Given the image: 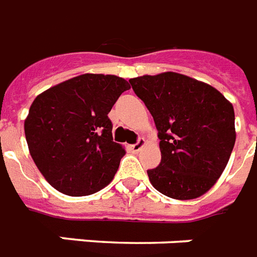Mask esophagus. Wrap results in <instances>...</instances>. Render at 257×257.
Segmentation results:
<instances>
[{
  "mask_svg": "<svg viewBox=\"0 0 257 257\" xmlns=\"http://www.w3.org/2000/svg\"><path fill=\"white\" fill-rule=\"evenodd\" d=\"M145 145H146V141L143 138H141L137 143H135V145L131 146V150H133L134 153H139V151L145 147Z\"/></svg>",
  "mask_w": 257,
  "mask_h": 257,
  "instance_id": "obj_1",
  "label": "esophagus"
}]
</instances>
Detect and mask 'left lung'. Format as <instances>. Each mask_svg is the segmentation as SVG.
I'll list each match as a JSON object with an SVG mask.
<instances>
[{
	"label": "left lung",
	"instance_id": "left-lung-1",
	"mask_svg": "<svg viewBox=\"0 0 257 257\" xmlns=\"http://www.w3.org/2000/svg\"><path fill=\"white\" fill-rule=\"evenodd\" d=\"M128 82L151 112L161 139V164L147 171L154 188L178 200L206 194L235 146L232 103L212 86L174 71Z\"/></svg>",
	"mask_w": 257,
	"mask_h": 257
}]
</instances>
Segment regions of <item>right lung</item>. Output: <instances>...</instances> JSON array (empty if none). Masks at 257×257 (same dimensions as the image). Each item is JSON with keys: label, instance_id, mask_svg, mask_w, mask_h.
<instances>
[{"label": "right lung", "instance_id": "obj_1", "mask_svg": "<svg viewBox=\"0 0 257 257\" xmlns=\"http://www.w3.org/2000/svg\"><path fill=\"white\" fill-rule=\"evenodd\" d=\"M126 79L82 74L41 93L25 119V137L33 161L55 190L85 196L102 190L126 154L112 141L107 114Z\"/></svg>", "mask_w": 257, "mask_h": 257}]
</instances>
